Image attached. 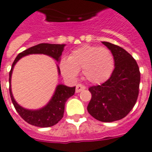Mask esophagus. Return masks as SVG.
Returning <instances> with one entry per match:
<instances>
[{"label": "esophagus", "mask_w": 152, "mask_h": 152, "mask_svg": "<svg viewBox=\"0 0 152 152\" xmlns=\"http://www.w3.org/2000/svg\"><path fill=\"white\" fill-rule=\"evenodd\" d=\"M85 88H86V87L84 86V85H83V84H77L76 88V92H77V93H78V92H80L81 91H83V90H84Z\"/></svg>", "instance_id": "34e87169"}]
</instances>
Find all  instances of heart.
Returning <instances> with one entry per match:
<instances>
[{
  "label": "heart",
  "instance_id": "heart-1",
  "mask_svg": "<svg viewBox=\"0 0 152 152\" xmlns=\"http://www.w3.org/2000/svg\"><path fill=\"white\" fill-rule=\"evenodd\" d=\"M115 68L114 56L107 48L84 45L71 53L68 60L61 63L62 73L68 78L77 77L83 69L87 80L92 84H102L112 75Z\"/></svg>",
  "mask_w": 152,
  "mask_h": 152
}]
</instances>
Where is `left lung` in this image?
<instances>
[{
  "label": "left lung",
  "instance_id": "1",
  "mask_svg": "<svg viewBox=\"0 0 152 152\" xmlns=\"http://www.w3.org/2000/svg\"><path fill=\"white\" fill-rule=\"evenodd\" d=\"M102 43L114 56L115 68L107 81L89 88L91 99L87 109L99 121L113 122L124 118L135 106L140 72L135 60L127 51L112 43Z\"/></svg>",
  "mask_w": 152,
  "mask_h": 152
}]
</instances>
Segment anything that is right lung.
I'll use <instances>...</instances> for the list:
<instances>
[{
	"label": "right lung",
	"mask_w": 152,
	"mask_h": 152,
	"mask_svg": "<svg viewBox=\"0 0 152 152\" xmlns=\"http://www.w3.org/2000/svg\"><path fill=\"white\" fill-rule=\"evenodd\" d=\"M64 46L65 45L45 43L39 44L19 53L12 63L11 70L9 72V94L15 109L17 110L20 117L29 124L40 127H52L56 124L63 118L66 101L68 98L73 96L76 87H68L64 84H58L52 99L45 107L37 110L26 109L17 104L12 93L11 76L14 65L20 58L29 54H45L53 57L56 61H60ZM57 68L58 72L60 74V68L59 67Z\"/></svg>",
	"instance_id": "add662e5"
}]
</instances>
